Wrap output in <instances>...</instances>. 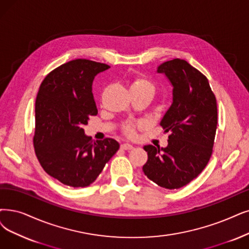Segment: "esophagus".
<instances>
[{
    "label": "esophagus",
    "instance_id": "esophagus-1",
    "mask_svg": "<svg viewBox=\"0 0 249 249\" xmlns=\"http://www.w3.org/2000/svg\"><path fill=\"white\" fill-rule=\"evenodd\" d=\"M121 148L123 149V150H132V149H134V146H133V145H131V144L124 143V144H122Z\"/></svg>",
    "mask_w": 249,
    "mask_h": 249
}]
</instances>
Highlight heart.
<instances>
[{"label": "heart", "instance_id": "1", "mask_svg": "<svg viewBox=\"0 0 249 249\" xmlns=\"http://www.w3.org/2000/svg\"><path fill=\"white\" fill-rule=\"evenodd\" d=\"M138 88H148V89H151L153 90V87L151 85V83L148 81V79L140 74H137L135 76H133L132 78V84H131V89H138ZM124 133L127 136H131L134 137L135 136V124L128 123L124 125Z\"/></svg>", "mask_w": 249, "mask_h": 249}]
</instances>
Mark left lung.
<instances>
[{"instance_id": "1", "label": "left lung", "mask_w": 249, "mask_h": 249, "mask_svg": "<svg viewBox=\"0 0 249 249\" xmlns=\"http://www.w3.org/2000/svg\"><path fill=\"white\" fill-rule=\"evenodd\" d=\"M170 79L173 104L160 122L167 133L165 148L144 146L143 172L165 189H178L199 175L213 153L217 125L216 99L207 77L186 60L176 58L157 68Z\"/></svg>"}]
</instances>
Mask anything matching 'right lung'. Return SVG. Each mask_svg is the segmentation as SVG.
<instances>
[{
    "label": "right lung",
    "instance_id": "obj_1",
    "mask_svg": "<svg viewBox=\"0 0 249 249\" xmlns=\"http://www.w3.org/2000/svg\"><path fill=\"white\" fill-rule=\"evenodd\" d=\"M109 65L75 59L44 78L36 99L34 147L44 171L73 188L87 187L118 150L114 139L93 141L84 125L98 114L92 93L94 77Z\"/></svg>",
    "mask_w": 249,
    "mask_h": 249
}]
</instances>
